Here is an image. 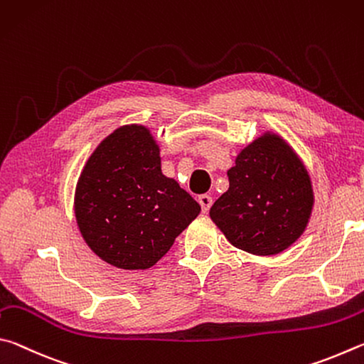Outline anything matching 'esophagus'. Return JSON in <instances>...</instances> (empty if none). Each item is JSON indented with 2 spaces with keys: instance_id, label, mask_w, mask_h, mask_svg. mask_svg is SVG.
I'll return each mask as SVG.
<instances>
[{
  "instance_id": "obj_1",
  "label": "esophagus",
  "mask_w": 364,
  "mask_h": 364,
  "mask_svg": "<svg viewBox=\"0 0 364 364\" xmlns=\"http://www.w3.org/2000/svg\"><path fill=\"white\" fill-rule=\"evenodd\" d=\"M198 203L201 205L203 213H208V211H209V208H211V205H213V196H209V195H201L200 198H198Z\"/></svg>"
}]
</instances>
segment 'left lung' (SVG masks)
Returning <instances> with one entry per match:
<instances>
[{
	"mask_svg": "<svg viewBox=\"0 0 364 364\" xmlns=\"http://www.w3.org/2000/svg\"><path fill=\"white\" fill-rule=\"evenodd\" d=\"M227 176L230 187L209 215L235 247L273 256L304 233L314 190L304 163L282 137L267 132L254 140Z\"/></svg>",
	"mask_w": 364,
	"mask_h": 364,
	"instance_id": "left-lung-1",
	"label": "left lung"
}]
</instances>
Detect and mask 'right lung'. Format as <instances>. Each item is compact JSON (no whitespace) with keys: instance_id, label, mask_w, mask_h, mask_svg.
<instances>
[{"instance_id":"1","label":"right lung","mask_w":364,"mask_h":364,"mask_svg":"<svg viewBox=\"0 0 364 364\" xmlns=\"http://www.w3.org/2000/svg\"><path fill=\"white\" fill-rule=\"evenodd\" d=\"M201 208L161 172L159 146L145 126L118 127L89 156L75 192L87 246L124 270L155 265Z\"/></svg>"}]
</instances>
